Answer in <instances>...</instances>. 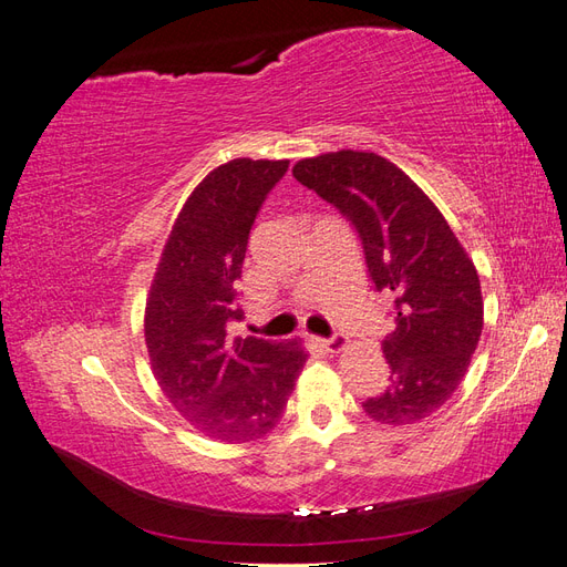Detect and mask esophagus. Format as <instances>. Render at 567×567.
I'll use <instances>...</instances> for the list:
<instances>
[{"instance_id": "34e87169", "label": "esophagus", "mask_w": 567, "mask_h": 567, "mask_svg": "<svg viewBox=\"0 0 567 567\" xmlns=\"http://www.w3.org/2000/svg\"><path fill=\"white\" fill-rule=\"evenodd\" d=\"M317 340V346H321L323 350H329V352H342L346 350L348 346H350V340L346 338V336H333V338H315Z\"/></svg>"}]
</instances>
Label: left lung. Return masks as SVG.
<instances>
[{"label":"left lung","mask_w":567,"mask_h":567,"mask_svg":"<svg viewBox=\"0 0 567 567\" xmlns=\"http://www.w3.org/2000/svg\"><path fill=\"white\" fill-rule=\"evenodd\" d=\"M293 177L352 221L375 290L394 305L383 340L390 385L364 402L369 419L409 425L435 414L483 333V293L466 248L423 188L379 153H321L298 161Z\"/></svg>","instance_id":"left-lung-1"}]
</instances>
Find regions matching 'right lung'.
Listing matches in <instances>:
<instances>
[{
    "label": "right lung",
    "mask_w": 567,
    "mask_h": 567,
    "mask_svg": "<svg viewBox=\"0 0 567 567\" xmlns=\"http://www.w3.org/2000/svg\"><path fill=\"white\" fill-rule=\"evenodd\" d=\"M286 169L288 161L250 158L215 167L179 210L146 298L151 371L188 425L217 442L271 433L307 362L300 338L227 336L244 319L236 281L250 227Z\"/></svg>",
    "instance_id": "1"
}]
</instances>
